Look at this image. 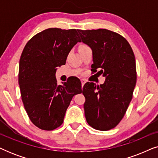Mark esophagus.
Returning a JSON list of instances; mask_svg holds the SVG:
<instances>
[{
	"instance_id": "esophagus-1",
	"label": "esophagus",
	"mask_w": 158,
	"mask_h": 158,
	"mask_svg": "<svg viewBox=\"0 0 158 158\" xmlns=\"http://www.w3.org/2000/svg\"><path fill=\"white\" fill-rule=\"evenodd\" d=\"M81 84H82V88H83L84 84L85 83V80H84V79H81Z\"/></svg>"
}]
</instances>
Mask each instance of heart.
<instances>
[{"mask_svg":"<svg viewBox=\"0 0 158 158\" xmlns=\"http://www.w3.org/2000/svg\"><path fill=\"white\" fill-rule=\"evenodd\" d=\"M87 47V46H85V45H82L81 47Z\"/></svg>","mask_w":158,"mask_h":158,"instance_id":"b5f03b06","label":"heart"}]
</instances>
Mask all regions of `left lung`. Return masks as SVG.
Returning a JSON list of instances; mask_svg holds the SVG:
<instances>
[{"instance_id": "obj_1", "label": "left lung", "mask_w": 158, "mask_h": 158, "mask_svg": "<svg viewBox=\"0 0 158 158\" xmlns=\"http://www.w3.org/2000/svg\"><path fill=\"white\" fill-rule=\"evenodd\" d=\"M77 31L93 52L91 68L106 77L100 86L86 83L83 94L88 124L101 131L113 129L124 117L132 98L137 82L136 61L126 39L105 29Z\"/></svg>"}]
</instances>
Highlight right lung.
I'll return each instance as SVG.
<instances>
[{"label":"right lung","instance_id":"add662e5","mask_svg":"<svg viewBox=\"0 0 158 158\" xmlns=\"http://www.w3.org/2000/svg\"><path fill=\"white\" fill-rule=\"evenodd\" d=\"M76 29L49 28L34 36L19 61V84L25 110L31 122L43 130H53L62 124L66 110L75 95L81 94L78 78L57 85V67L77 42Z\"/></svg>","mask_w":158,"mask_h":158}]
</instances>
